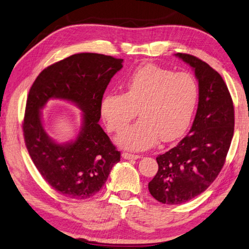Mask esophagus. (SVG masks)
Wrapping results in <instances>:
<instances>
[{
  "mask_svg": "<svg viewBox=\"0 0 249 249\" xmlns=\"http://www.w3.org/2000/svg\"><path fill=\"white\" fill-rule=\"evenodd\" d=\"M123 158L124 160H137V159H140L141 157L137 156V154H131V153H128V152H124Z\"/></svg>",
  "mask_w": 249,
  "mask_h": 249,
  "instance_id": "34e87169",
  "label": "esophagus"
}]
</instances>
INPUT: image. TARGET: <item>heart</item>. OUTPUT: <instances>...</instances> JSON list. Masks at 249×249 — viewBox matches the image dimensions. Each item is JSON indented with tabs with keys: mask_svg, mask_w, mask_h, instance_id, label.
<instances>
[{
	"mask_svg": "<svg viewBox=\"0 0 249 249\" xmlns=\"http://www.w3.org/2000/svg\"><path fill=\"white\" fill-rule=\"evenodd\" d=\"M199 98V87L190 72H174L154 64L137 67L124 82V93L107 91L100 113L109 131H123L137 115L141 119L116 142L130 150H143L161 139L173 142L189 128Z\"/></svg>",
	"mask_w": 249,
	"mask_h": 249,
	"instance_id": "heart-1",
	"label": "heart"
}]
</instances>
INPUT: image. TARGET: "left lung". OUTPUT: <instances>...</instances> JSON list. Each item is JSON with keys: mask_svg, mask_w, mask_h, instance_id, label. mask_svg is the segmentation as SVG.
Wrapping results in <instances>:
<instances>
[{"mask_svg": "<svg viewBox=\"0 0 249 249\" xmlns=\"http://www.w3.org/2000/svg\"><path fill=\"white\" fill-rule=\"evenodd\" d=\"M175 55L194 70L199 98L189 134L158 156L159 170L148 184L152 197L166 204L184 203L211 185L224 166L234 131L233 102L220 74L193 55Z\"/></svg>", "mask_w": 249, "mask_h": 249, "instance_id": "1", "label": "left lung"}]
</instances>
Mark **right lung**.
Wrapping results in <instances>:
<instances>
[{
	"mask_svg": "<svg viewBox=\"0 0 249 249\" xmlns=\"http://www.w3.org/2000/svg\"><path fill=\"white\" fill-rule=\"evenodd\" d=\"M123 62L103 54H73L42 70L31 87L23 121L27 151L42 178L66 197L87 199L97 194L120 161V152L98 123L103 93ZM51 98L73 103L83 112L75 140L58 144L46 134L41 109Z\"/></svg>",
	"mask_w": 249,
	"mask_h": 249,
	"instance_id": "obj_1",
	"label": "right lung"
}]
</instances>
